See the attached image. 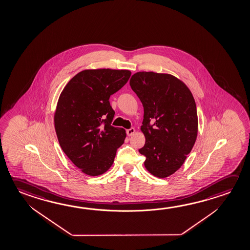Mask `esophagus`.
<instances>
[{
  "label": "esophagus",
  "mask_w": 250,
  "mask_h": 250,
  "mask_svg": "<svg viewBox=\"0 0 250 250\" xmlns=\"http://www.w3.org/2000/svg\"><path fill=\"white\" fill-rule=\"evenodd\" d=\"M134 133H135V129L134 128H131V129L126 130V134L128 136L133 135Z\"/></svg>",
  "instance_id": "34e87169"
}]
</instances>
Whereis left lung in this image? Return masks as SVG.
<instances>
[{
	"label": "left lung",
	"mask_w": 250,
	"mask_h": 250,
	"mask_svg": "<svg viewBox=\"0 0 250 250\" xmlns=\"http://www.w3.org/2000/svg\"><path fill=\"white\" fill-rule=\"evenodd\" d=\"M130 85L144 107L140 130L146 143L139 151L146 156L145 167L153 176L167 178L184 164L196 141L198 116L192 92L171 74L152 71L133 74Z\"/></svg>",
	"instance_id": "8db88e82"
}]
</instances>
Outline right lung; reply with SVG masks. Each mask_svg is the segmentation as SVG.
<instances>
[{"label": "right lung", "instance_id": "1", "mask_svg": "<svg viewBox=\"0 0 250 250\" xmlns=\"http://www.w3.org/2000/svg\"><path fill=\"white\" fill-rule=\"evenodd\" d=\"M128 70H84L61 92L54 114L58 142L81 172L99 176L111 167L126 133L111 123L115 111L109 99L131 77Z\"/></svg>", "mask_w": 250, "mask_h": 250}]
</instances>
